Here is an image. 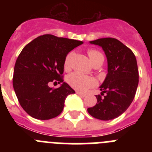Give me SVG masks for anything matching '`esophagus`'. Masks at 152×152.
<instances>
[{
	"label": "esophagus",
	"mask_w": 152,
	"mask_h": 152,
	"mask_svg": "<svg viewBox=\"0 0 152 152\" xmlns=\"http://www.w3.org/2000/svg\"><path fill=\"white\" fill-rule=\"evenodd\" d=\"M77 94L79 95V96H83V97H84V96H87V94H84V93L78 92V91H77Z\"/></svg>",
	"instance_id": "34e87169"
}]
</instances>
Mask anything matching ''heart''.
Returning a JSON list of instances; mask_svg holds the SVG:
<instances>
[{
  "instance_id": "heart-1",
  "label": "heart",
  "mask_w": 152,
  "mask_h": 152,
  "mask_svg": "<svg viewBox=\"0 0 152 152\" xmlns=\"http://www.w3.org/2000/svg\"><path fill=\"white\" fill-rule=\"evenodd\" d=\"M88 54L93 64L100 58H103V56L101 52L97 50H94V49L88 50ZM72 57V52H69L65 56L64 61V68L65 69H68L69 68ZM68 82L70 84V86L72 87L74 89L77 90L78 91H82V92L87 91L90 88L94 87L96 84L94 78L88 76V75L78 73V72H74V73L69 75V76L68 77Z\"/></svg>"
}]
</instances>
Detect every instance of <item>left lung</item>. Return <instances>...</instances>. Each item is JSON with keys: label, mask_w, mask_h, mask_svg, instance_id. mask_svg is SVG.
<instances>
[{"label": "left lung", "mask_w": 152, "mask_h": 152, "mask_svg": "<svg viewBox=\"0 0 152 152\" xmlns=\"http://www.w3.org/2000/svg\"><path fill=\"white\" fill-rule=\"evenodd\" d=\"M90 43L102 47L108 73L100 87L101 96L96 95V105L88 108V112L96 119L110 120L123 114L135 97L139 84L136 58L132 51L116 39H98Z\"/></svg>", "instance_id": "left-lung-1"}]
</instances>
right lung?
Listing matches in <instances>:
<instances>
[{
  "mask_svg": "<svg viewBox=\"0 0 152 152\" xmlns=\"http://www.w3.org/2000/svg\"><path fill=\"white\" fill-rule=\"evenodd\" d=\"M83 42L40 36L28 43L19 55L14 66L13 86L19 103L29 116L50 119L62 112L64 100L75 91L63 82L65 56ZM50 82L62 83L59 88L48 87Z\"/></svg>",
  "mask_w": 152,
  "mask_h": 152,
  "instance_id": "obj_1",
  "label": "right lung"
}]
</instances>
